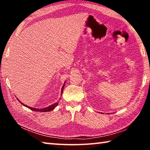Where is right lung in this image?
<instances>
[{"label":"right lung","instance_id":"1","mask_svg":"<svg viewBox=\"0 0 150 150\" xmlns=\"http://www.w3.org/2000/svg\"><path fill=\"white\" fill-rule=\"evenodd\" d=\"M64 86H65V83L63 84V86L62 87V93H63V88H64ZM18 100V98H17ZM19 102L22 104V105H23L24 106H26V107H28V108H30V110H34V111H36V112H50V111H52V110H54V109L56 107V106H57L58 105V103H55L54 104H53V105H50L48 106V107H45L44 108H33V107H30V106H28L27 105H24L23 103L20 102V101L18 100Z\"/></svg>","mask_w":150,"mask_h":150}]
</instances>
